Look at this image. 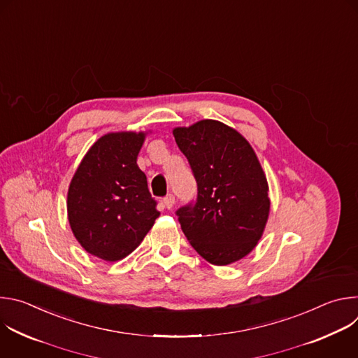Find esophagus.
<instances>
[{"label":"esophagus","instance_id":"34e87169","mask_svg":"<svg viewBox=\"0 0 358 358\" xmlns=\"http://www.w3.org/2000/svg\"><path fill=\"white\" fill-rule=\"evenodd\" d=\"M163 202H164V207H166L167 210H171V208H173V206H174V202H176L174 195H173V194H167V195L164 196Z\"/></svg>","mask_w":358,"mask_h":358}]
</instances>
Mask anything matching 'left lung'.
<instances>
[{
    "mask_svg": "<svg viewBox=\"0 0 358 358\" xmlns=\"http://www.w3.org/2000/svg\"><path fill=\"white\" fill-rule=\"evenodd\" d=\"M196 181V198L176 215L191 246L213 265H229L257 246L271 208L268 181L250 144L217 120L173 131Z\"/></svg>",
    "mask_w": 358,
    "mask_h": 358,
    "instance_id": "obj_1",
    "label": "left lung"
}]
</instances>
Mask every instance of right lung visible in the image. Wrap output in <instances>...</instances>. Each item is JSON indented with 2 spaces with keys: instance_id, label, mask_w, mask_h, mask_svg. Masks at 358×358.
I'll list each match as a JSON object with an SVG mask.
<instances>
[{
  "instance_id": "add662e5",
  "label": "right lung",
  "mask_w": 358,
  "mask_h": 358,
  "mask_svg": "<svg viewBox=\"0 0 358 358\" xmlns=\"http://www.w3.org/2000/svg\"><path fill=\"white\" fill-rule=\"evenodd\" d=\"M144 133L100 137L86 152L68 191V218L78 242L115 262L131 253L159 218L145 174L137 166Z\"/></svg>"
}]
</instances>
